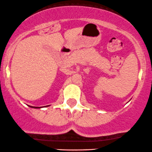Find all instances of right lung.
Masks as SVG:
<instances>
[{
	"mask_svg": "<svg viewBox=\"0 0 152 152\" xmlns=\"http://www.w3.org/2000/svg\"><path fill=\"white\" fill-rule=\"evenodd\" d=\"M30 107H32V106H30ZM32 108H37L38 107H32Z\"/></svg>",
	"mask_w": 152,
	"mask_h": 152,
	"instance_id": "add662e5",
	"label": "right lung"
}]
</instances>
